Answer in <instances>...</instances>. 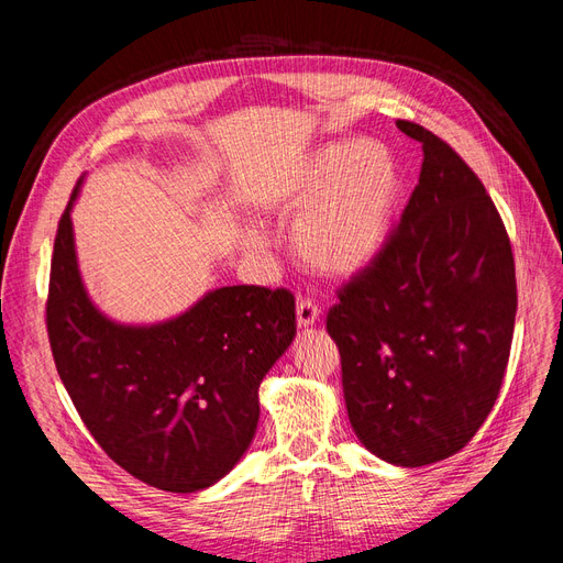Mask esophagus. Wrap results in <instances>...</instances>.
Returning a JSON list of instances; mask_svg holds the SVG:
<instances>
[{
  "instance_id": "34e87169",
  "label": "esophagus",
  "mask_w": 563,
  "mask_h": 563,
  "mask_svg": "<svg viewBox=\"0 0 563 563\" xmlns=\"http://www.w3.org/2000/svg\"><path fill=\"white\" fill-rule=\"evenodd\" d=\"M321 308L312 298H298L296 302V317H298V327H310V323L317 321Z\"/></svg>"
}]
</instances>
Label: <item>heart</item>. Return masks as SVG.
Here are the masks:
<instances>
[{"instance_id": "heart-1", "label": "heart", "mask_w": 563, "mask_h": 563, "mask_svg": "<svg viewBox=\"0 0 563 563\" xmlns=\"http://www.w3.org/2000/svg\"><path fill=\"white\" fill-rule=\"evenodd\" d=\"M395 187V164L383 145L319 147L286 192V207H305L294 228L300 258L323 275H347L366 265L383 246ZM246 244L261 249V234L249 232Z\"/></svg>"}]
</instances>
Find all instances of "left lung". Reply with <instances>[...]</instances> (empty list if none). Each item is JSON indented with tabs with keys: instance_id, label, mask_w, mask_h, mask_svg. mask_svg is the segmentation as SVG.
<instances>
[{
	"instance_id": "left-lung-1",
	"label": "left lung",
	"mask_w": 563,
	"mask_h": 563,
	"mask_svg": "<svg viewBox=\"0 0 563 563\" xmlns=\"http://www.w3.org/2000/svg\"><path fill=\"white\" fill-rule=\"evenodd\" d=\"M422 168L399 223L338 288L327 314L352 428L401 467L444 460L479 432L509 362L515 255L503 218L467 162L416 122Z\"/></svg>"
}]
</instances>
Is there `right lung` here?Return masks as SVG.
<instances>
[{"label": "right lung", "mask_w": 563, "mask_h": 563, "mask_svg": "<svg viewBox=\"0 0 563 563\" xmlns=\"http://www.w3.org/2000/svg\"><path fill=\"white\" fill-rule=\"evenodd\" d=\"M70 203L46 296L67 395L98 446L135 479L172 493L207 488L251 444L261 380L296 335V298L288 288L225 286L159 327H117L84 294Z\"/></svg>", "instance_id": "add662e5"}]
</instances>
